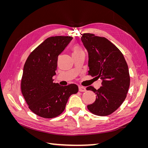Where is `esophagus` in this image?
Masks as SVG:
<instances>
[{"label": "esophagus", "instance_id": "34e87169", "mask_svg": "<svg viewBox=\"0 0 148 148\" xmlns=\"http://www.w3.org/2000/svg\"><path fill=\"white\" fill-rule=\"evenodd\" d=\"M86 91V88H85L84 87H83V86H79V91H80V92H84V91Z\"/></svg>", "mask_w": 148, "mask_h": 148}]
</instances>
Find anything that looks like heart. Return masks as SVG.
<instances>
[{
	"label": "heart",
	"mask_w": 148,
	"mask_h": 148,
	"mask_svg": "<svg viewBox=\"0 0 148 148\" xmlns=\"http://www.w3.org/2000/svg\"><path fill=\"white\" fill-rule=\"evenodd\" d=\"M72 51H73V53H77L80 52H82L83 50L79 46L77 45V44H75L72 47Z\"/></svg>",
	"instance_id": "1"
}]
</instances>
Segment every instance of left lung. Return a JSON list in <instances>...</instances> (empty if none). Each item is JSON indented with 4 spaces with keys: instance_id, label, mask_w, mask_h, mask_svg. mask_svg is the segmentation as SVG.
Returning a JSON list of instances; mask_svg holds the SVG:
<instances>
[{
    "instance_id": "8db88e82",
    "label": "left lung",
    "mask_w": 148,
    "mask_h": 148,
    "mask_svg": "<svg viewBox=\"0 0 148 148\" xmlns=\"http://www.w3.org/2000/svg\"><path fill=\"white\" fill-rule=\"evenodd\" d=\"M81 40L88 52V74L102 80L98 89L86 88L96 95V101L87 106L88 109L96 115H109L127 97L130 83L127 62L119 49L106 38L84 33Z\"/></svg>"
}]
</instances>
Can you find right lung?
<instances>
[{
  "label": "right lung",
  "mask_w": 148,
  "mask_h": 148,
  "mask_svg": "<svg viewBox=\"0 0 148 148\" xmlns=\"http://www.w3.org/2000/svg\"><path fill=\"white\" fill-rule=\"evenodd\" d=\"M72 39L62 36L48 38L26 60L21 90L29 109L39 117H57L65 110L69 97L78 91L77 84L60 86L52 79L56 74L58 56Z\"/></svg>",
  "instance_id": "1"
}]
</instances>
